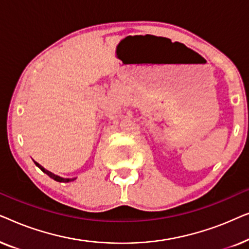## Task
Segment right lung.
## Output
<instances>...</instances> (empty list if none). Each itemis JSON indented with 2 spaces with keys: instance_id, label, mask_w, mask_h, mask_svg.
I'll list each match as a JSON object with an SVG mask.
<instances>
[{
  "instance_id": "obj_1",
  "label": "right lung",
  "mask_w": 249,
  "mask_h": 249,
  "mask_svg": "<svg viewBox=\"0 0 249 249\" xmlns=\"http://www.w3.org/2000/svg\"><path fill=\"white\" fill-rule=\"evenodd\" d=\"M35 164L38 166V168L42 170V171L44 172V173H46L47 176L50 177V178H52L53 180H55V181H57V182H70V181H73L74 179L76 178H72V179H70V178H61V177H59V176H56V175H54V173H52V172H50L49 170H46V169H44L42 165L40 164H38V163L37 162H35Z\"/></svg>"
}]
</instances>
